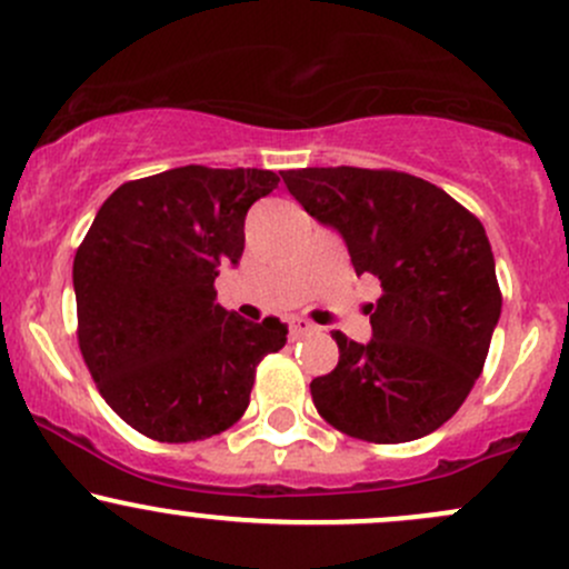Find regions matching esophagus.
Masks as SVG:
<instances>
[{
	"label": "esophagus",
	"instance_id": "esophagus-1",
	"mask_svg": "<svg viewBox=\"0 0 569 569\" xmlns=\"http://www.w3.org/2000/svg\"><path fill=\"white\" fill-rule=\"evenodd\" d=\"M311 331H315V326H311L309 320H303V317H292V320H290V336H292V339H298V336L311 333Z\"/></svg>",
	"mask_w": 569,
	"mask_h": 569
}]
</instances>
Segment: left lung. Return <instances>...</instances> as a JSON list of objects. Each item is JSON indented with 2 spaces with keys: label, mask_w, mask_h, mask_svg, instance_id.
Segmentation results:
<instances>
[{
  "label": "left lung",
  "mask_w": 569,
  "mask_h": 569,
  "mask_svg": "<svg viewBox=\"0 0 569 569\" xmlns=\"http://www.w3.org/2000/svg\"><path fill=\"white\" fill-rule=\"evenodd\" d=\"M292 198L345 238L356 273L380 279L371 341L333 331L339 363L311 380L333 429L377 445L412 442L448 423L486 363L502 311L480 219L445 189L369 168L282 173Z\"/></svg>",
  "instance_id": "left-lung-1"
}]
</instances>
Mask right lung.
<instances>
[{
    "label": "right lung",
    "mask_w": 569,
    "mask_h": 569,
    "mask_svg": "<svg viewBox=\"0 0 569 569\" xmlns=\"http://www.w3.org/2000/svg\"><path fill=\"white\" fill-rule=\"evenodd\" d=\"M277 184L273 170L203 164L127 181L78 247L81 356L113 412L157 442L230 429L258 363L284 347V322L243 320L213 290L241 260L249 206Z\"/></svg>",
    "instance_id": "add662e5"
}]
</instances>
